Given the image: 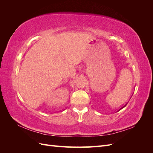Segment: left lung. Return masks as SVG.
I'll return each instance as SVG.
<instances>
[{
	"mask_svg": "<svg viewBox=\"0 0 153 153\" xmlns=\"http://www.w3.org/2000/svg\"><path fill=\"white\" fill-rule=\"evenodd\" d=\"M126 105H127V104H126ZM126 105H125L124 106H124H126Z\"/></svg>",
	"mask_w": 153,
	"mask_h": 153,
	"instance_id": "1",
	"label": "left lung"
}]
</instances>
